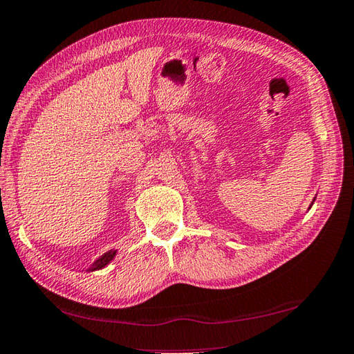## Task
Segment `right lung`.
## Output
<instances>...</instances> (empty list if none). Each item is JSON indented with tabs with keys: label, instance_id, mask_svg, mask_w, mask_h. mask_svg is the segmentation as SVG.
Segmentation results:
<instances>
[{
	"label": "right lung",
	"instance_id": "obj_1",
	"mask_svg": "<svg viewBox=\"0 0 354 354\" xmlns=\"http://www.w3.org/2000/svg\"><path fill=\"white\" fill-rule=\"evenodd\" d=\"M114 255H115V250H110V252H106V254L102 255L100 259L93 265L91 271H97V269L105 268V266L108 265V263H110V261L114 259Z\"/></svg>",
	"mask_w": 354,
	"mask_h": 354
}]
</instances>
